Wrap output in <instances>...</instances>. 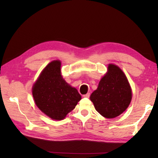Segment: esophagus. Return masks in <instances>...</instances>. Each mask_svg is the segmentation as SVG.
<instances>
[{
  "label": "esophagus",
  "mask_w": 158,
  "mask_h": 158,
  "mask_svg": "<svg viewBox=\"0 0 158 158\" xmlns=\"http://www.w3.org/2000/svg\"><path fill=\"white\" fill-rule=\"evenodd\" d=\"M89 96H90V94L89 93H87L86 94H85V95H83L84 98H89Z\"/></svg>",
  "instance_id": "obj_1"
}]
</instances>
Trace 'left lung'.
<instances>
[{
	"label": "left lung",
	"instance_id": "8db88e82",
	"mask_svg": "<svg viewBox=\"0 0 158 158\" xmlns=\"http://www.w3.org/2000/svg\"><path fill=\"white\" fill-rule=\"evenodd\" d=\"M99 81L90 100L96 111L106 118L118 117L127 109L132 99V89L123 70L113 64Z\"/></svg>",
	"mask_w": 158,
	"mask_h": 158
}]
</instances>
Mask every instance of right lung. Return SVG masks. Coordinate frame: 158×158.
<instances>
[{"mask_svg": "<svg viewBox=\"0 0 158 158\" xmlns=\"http://www.w3.org/2000/svg\"><path fill=\"white\" fill-rule=\"evenodd\" d=\"M61 63L53 60L42 70L32 88V95L37 107L53 120L64 119L81 99L75 88L63 79Z\"/></svg>", "mask_w": 158, "mask_h": 158, "instance_id": "add662e5", "label": "right lung"}]
</instances>
